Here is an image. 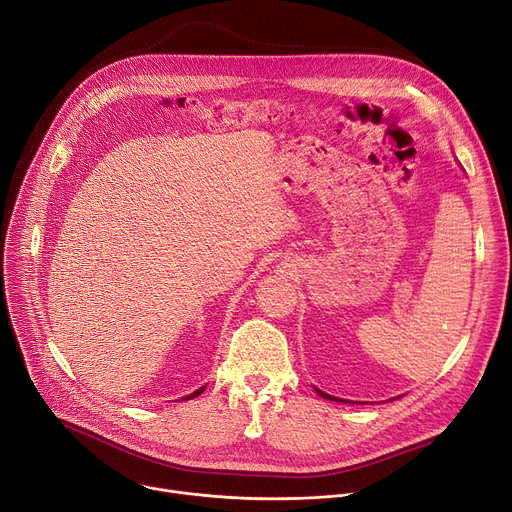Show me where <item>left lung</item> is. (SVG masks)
<instances>
[{
  "label": "left lung",
  "mask_w": 512,
  "mask_h": 512,
  "mask_svg": "<svg viewBox=\"0 0 512 512\" xmlns=\"http://www.w3.org/2000/svg\"><path fill=\"white\" fill-rule=\"evenodd\" d=\"M321 397H325V399H333V401H339V399H335V397H331V395H327V393H323V391H319V389H315Z\"/></svg>",
  "instance_id": "left-lung-1"
}]
</instances>
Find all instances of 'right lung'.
Masks as SVG:
<instances>
[{
  "label": "right lung",
  "mask_w": 512,
  "mask_h": 512,
  "mask_svg": "<svg viewBox=\"0 0 512 512\" xmlns=\"http://www.w3.org/2000/svg\"><path fill=\"white\" fill-rule=\"evenodd\" d=\"M203 391H206V387H201V389H197L195 393H191V395H187V397H183V399H193V397H197V395H201Z\"/></svg>",
  "instance_id": "right-lung-1"
}]
</instances>
